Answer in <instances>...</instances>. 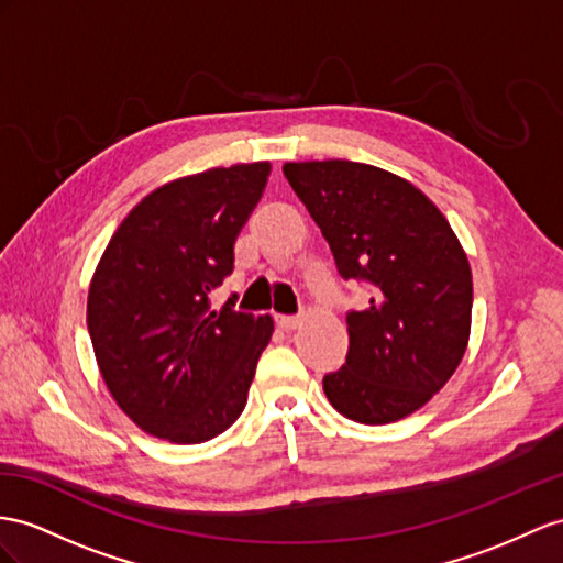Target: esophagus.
<instances>
[{
	"instance_id": "34e87169",
	"label": "esophagus",
	"mask_w": 563,
	"mask_h": 563,
	"mask_svg": "<svg viewBox=\"0 0 563 563\" xmlns=\"http://www.w3.org/2000/svg\"><path fill=\"white\" fill-rule=\"evenodd\" d=\"M276 323L283 330H297L301 325V319H299V316H276Z\"/></svg>"
}]
</instances>
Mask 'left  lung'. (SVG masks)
<instances>
[{
    "label": "left lung",
    "instance_id": "8db88e82",
    "mask_svg": "<svg viewBox=\"0 0 563 563\" xmlns=\"http://www.w3.org/2000/svg\"><path fill=\"white\" fill-rule=\"evenodd\" d=\"M321 228L340 276L371 285L347 313V362L323 378L342 416L366 426L419 411L464 358L471 335L468 256L442 211L409 180L328 158L283 166Z\"/></svg>",
    "mask_w": 563,
    "mask_h": 563
}]
</instances>
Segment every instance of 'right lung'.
I'll list each match as a JSON object with an SVG mask.
<instances>
[{"instance_id": "obj_1", "label": "right lung", "mask_w": 563, "mask_h": 563, "mask_svg": "<svg viewBox=\"0 0 563 563\" xmlns=\"http://www.w3.org/2000/svg\"><path fill=\"white\" fill-rule=\"evenodd\" d=\"M271 164L170 180L125 216L99 258L88 330L99 373L137 428L199 444L238 421L273 335L271 316L209 311Z\"/></svg>"}]
</instances>
